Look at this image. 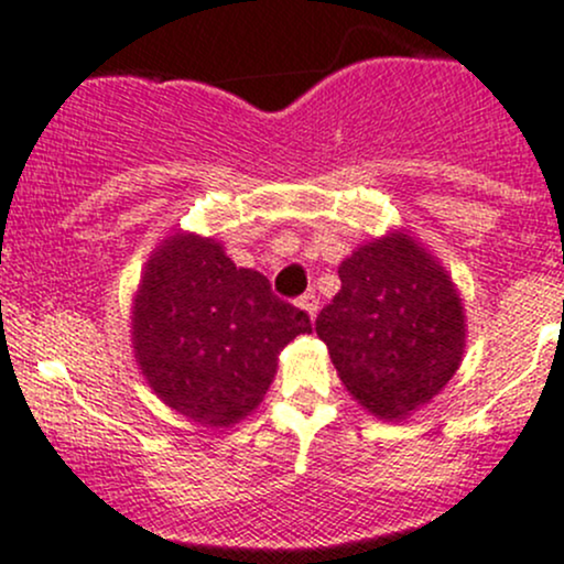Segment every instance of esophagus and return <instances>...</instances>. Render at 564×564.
<instances>
[{
  "instance_id": "34e87169",
  "label": "esophagus",
  "mask_w": 564,
  "mask_h": 564,
  "mask_svg": "<svg viewBox=\"0 0 564 564\" xmlns=\"http://www.w3.org/2000/svg\"><path fill=\"white\" fill-rule=\"evenodd\" d=\"M297 305L302 307V311L307 313V316H311V322L313 318H316V313H318V297L313 292H305L302 294V297L297 300Z\"/></svg>"
}]
</instances>
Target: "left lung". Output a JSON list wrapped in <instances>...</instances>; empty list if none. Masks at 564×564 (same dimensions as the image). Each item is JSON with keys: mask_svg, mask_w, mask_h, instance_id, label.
<instances>
[{"mask_svg": "<svg viewBox=\"0 0 564 564\" xmlns=\"http://www.w3.org/2000/svg\"><path fill=\"white\" fill-rule=\"evenodd\" d=\"M337 275L340 292L318 313L316 335L354 400L402 422L462 365L467 324L456 283L405 229L359 246Z\"/></svg>", "mask_w": 564, "mask_h": 564, "instance_id": "obj_1", "label": "left lung"}]
</instances>
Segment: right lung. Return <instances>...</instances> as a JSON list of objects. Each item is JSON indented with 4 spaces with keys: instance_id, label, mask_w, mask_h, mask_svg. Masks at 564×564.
<instances>
[{
    "instance_id": "right-lung-1",
    "label": "right lung",
    "mask_w": 564,
    "mask_h": 564,
    "mask_svg": "<svg viewBox=\"0 0 564 564\" xmlns=\"http://www.w3.org/2000/svg\"><path fill=\"white\" fill-rule=\"evenodd\" d=\"M305 332V311L197 232L153 248L132 302V348L148 387L203 426L251 416L275 378L278 354Z\"/></svg>"
}]
</instances>
